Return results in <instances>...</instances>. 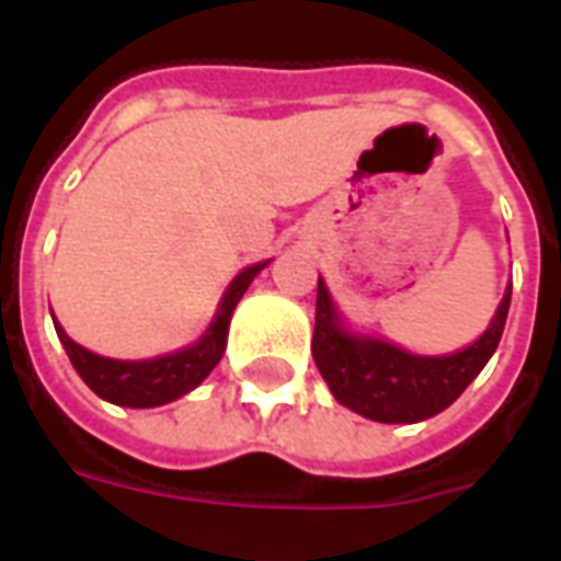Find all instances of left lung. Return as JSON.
Here are the masks:
<instances>
[{"label":"left lung","instance_id":"1","mask_svg":"<svg viewBox=\"0 0 561 561\" xmlns=\"http://www.w3.org/2000/svg\"><path fill=\"white\" fill-rule=\"evenodd\" d=\"M511 309V288L481 340L447 357H417L378 340L345 333L324 282L318 279L312 357L333 397L381 423H417L445 412L493 357Z\"/></svg>","mask_w":561,"mask_h":561}]
</instances>
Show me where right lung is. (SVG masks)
Returning a JSON list of instances; mask_svg holds the SVG:
<instances>
[{
  "instance_id": "1",
  "label": "right lung",
  "mask_w": 561,
  "mask_h": 561,
  "mask_svg": "<svg viewBox=\"0 0 561 561\" xmlns=\"http://www.w3.org/2000/svg\"><path fill=\"white\" fill-rule=\"evenodd\" d=\"M261 267L264 264L245 267L231 282V288L221 297L216 321L209 324L204 340L192 345V348H183V352L164 354V357H156V360H111V357H99V354L80 348L78 342L68 340L66 330L54 321L56 333H59V342L66 348L68 360L78 369V376L90 385L92 393H99L102 400L114 402V405H128V409L164 405V402L176 400V397L197 388L209 376V369L219 364L225 342H228V324H231L233 306L240 304L249 282L255 279Z\"/></svg>"
}]
</instances>
